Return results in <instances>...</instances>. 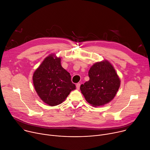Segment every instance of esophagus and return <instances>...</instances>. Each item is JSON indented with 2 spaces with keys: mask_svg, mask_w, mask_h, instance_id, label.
Masks as SVG:
<instances>
[{
  "mask_svg": "<svg viewBox=\"0 0 150 150\" xmlns=\"http://www.w3.org/2000/svg\"><path fill=\"white\" fill-rule=\"evenodd\" d=\"M76 89H77V90H79V88H80V84H79V83L76 84Z\"/></svg>",
  "mask_w": 150,
  "mask_h": 150,
  "instance_id": "1",
  "label": "esophagus"
}]
</instances>
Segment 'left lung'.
<instances>
[{"label": "left lung", "mask_w": 150, "mask_h": 150, "mask_svg": "<svg viewBox=\"0 0 150 150\" xmlns=\"http://www.w3.org/2000/svg\"><path fill=\"white\" fill-rule=\"evenodd\" d=\"M89 81L80 87L86 101L94 107L110 102L115 96L121 81L112 64L107 60L94 63L88 71Z\"/></svg>", "instance_id": "left-lung-1"}]
</instances>
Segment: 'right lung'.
Wrapping results in <instances>:
<instances>
[{
	"mask_svg": "<svg viewBox=\"0 0 150 150\" xmlns=\"http://www.w3.org/2000/svg\"><path fill=\"white\" fill-rule=\"evenodd\" d=\"M33 83L39 97L50 106L62 103L76 88L70 74L61 65V58L54 54L45 57L34 72Z\"/></svg>",
	"mask_w": 150,
	"mask_h": 150,
	"instance_id": "add662e5",
	"label": "right lung"
}]
</instances>
